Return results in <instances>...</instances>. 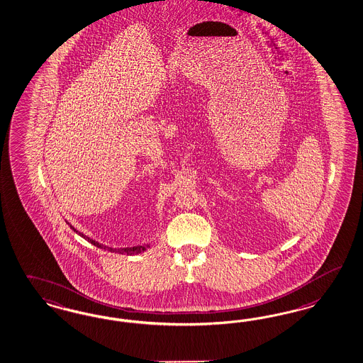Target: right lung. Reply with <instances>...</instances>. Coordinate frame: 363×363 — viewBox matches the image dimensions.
Listing matches in <instances>:
<instances>
[{
  "label": "right lung",
  "mask_w": 363,
  "mask_h": 363,
  "mask_svg": "<svg viewBox=\"0 0 363 363\" xmlns=\"http://www.w3.org/2000/svg\"><path fill=\"white\" fill-rule=\"evenodd\" d=\"M71 226V229H72L74 232H76L79 236L86 238V240H88L91 244H94L95 247H98V248H104V250H108L110 252H115V253H122V255H138V253L145 252L147 248H150V245H149V244H147V245H137V247H127V248H111V247H106V245H103V244H99L98 241H95V240H92V238H87L86 235L80 233L79 230H76L74 226Z\"/></svg>",
  "instance_id": "right-lung-1"
}]
</instances>
